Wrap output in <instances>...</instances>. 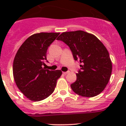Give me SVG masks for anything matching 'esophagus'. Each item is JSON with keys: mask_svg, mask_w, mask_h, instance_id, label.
Returning a JSON list of instances; mask_svg holds the SVG:
<instances>
[{"mask_svg": "<svg viewBox=\"0 0 126 126\" xmlns=\"http://www.w3.org/2000/svg\"><path fill=\"white\" fill-rule=\"evenodd\" d=\"M69 72V71H66V72H63V73L64 74H68Z\"/></svg>", "mask_w": 126, "mask_h": 126, "instance_id": "1", "label": "esophagus"}]
</instances>
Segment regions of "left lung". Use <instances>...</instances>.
<instances>
[{
  "label": "left lung",
  "mask_w": 126,
  "mask_h": 126,
  "mask_svg": "<svg viewBox=\"0 0 126 126\" xmlns=\"http://www.w3.org/2000/svg\"><path fill=\"white\" fill-rule=\"evenodd\" d=\"M57 39L68 45L75 60L80 63L76 81L71 85L74 92L88 97L101 93L112 71L109 52L102 42L94 35L82 30L63 32Z\"/></svg>",
  "instance_id": "8db88e82"
}]
</instances>
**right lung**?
I'll return each instance as SVG.
<instances>
[{
	"label": "right lung",
	"instance_id": "1",
	"mask_svg": "<svg viewBox=\"0 0 126 126\" xmlns=\"http://www.w3.org/2000/svg\"><path fill=\"white\" fill-rule=\"evenodd\" d=\"M59 34L42 32L32 35L24 42L15 55L13 66L15 81L30 101H40L49 97L62 76L60 70L50 71L42 66L47 60L48 47Z\"/></svg>",
	"mask_w": 126,
	"mask_h": 126
}]
</instances>
